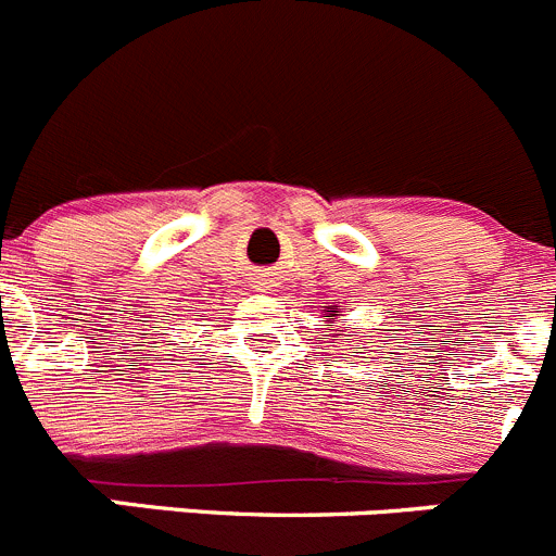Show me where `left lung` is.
Segmentation results:
<instances>
[{
    "mask_svg": "<svg viewBox=\"0 0 556 556\" xmlns=\"http://www.w3.org/2000/svg\"><path fill=\"white\" fill-rule=\"evenodd\" d=\"M337 313H340V309H337V307H326L324 309V318L329 320V324H334ZM329 324H326V326H329ZM345 329H349V326H340V329H337V331H345ZM345 337H351V334H345Z\"/></svg>",
    "mask_w": 556,
    "mask_h": 556,
    "instance_id": "8db88e82",
    "label": "left lung"
}]
</instances>
